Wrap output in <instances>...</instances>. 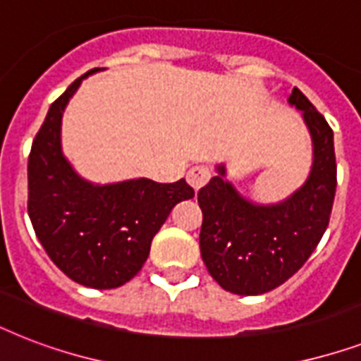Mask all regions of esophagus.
<instances>
[{
	"label": "esophagus",
	"instance_id": "obj_1",
	"mask_svg": "<svg viewBox=\"0 0 361 361\" xmlns=\"http://www.w3.org/2000/svg\"><path fill=\"white\" fill-rule=\"evenodd\" d=\"M212 178V170L206 166V164H197V166H192L189 172H187V181H189V185L198 191V189H202L206 183L209 181Z\"/></svg>",
	"mask_w": 361,
	"mask_h": 361
}]
</instances>
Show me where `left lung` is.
I'll return each mask as SVG.
<instances>
[{
  "instance_id": "8db88e82",
  "label": "left lung",
  "mask_w": 361,
  "mask_h": 361,
  "mask_svg": "<svg viewBox=\"0 0 361 361\" xmlns=\"http://www.w3.org/2000/svg\"><path fill=\"white\" fill-rule=\"evenodd\" d=\"M290 104L303 112L314 161L305 185L277 206H255L223 181L225 169L198 191L202 209L200 255L225 290L257 296L302 268L328 228L337 187L334 130L298 87Z\"/></svg>"
}]
</instances>
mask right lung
I'll list each match as a JSON object with an SVG mask.
<instances>
[{"mask_svg":"<svg viewBox=\"0 0 361 361\" xmlns=\"http://www.w3.org/2000/svg\"><path fill=\"white\" fill-rule=\"evenodd\" d=\"M93 71L50 104L31 144L27 214L41 245L67 277L90 288H116L140 271L172 208L195 191L185 180L142 178L99 187L76 176L61 153L59 127L65 104Z\"/></svg>","mask_w":361,"mask_h":361,"instance_id":"add662e5","label":"right lung"}]
</instances>
